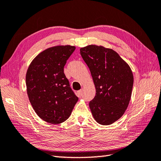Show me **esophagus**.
<instances>
[{"label": "esophagus", "instance_id": "esophagus-1", "mask_svg": "<svg viewBox=\"0 0 161 161\" xmlns=\"http://www.w3.org/2000/svg\"><path fill=\"white\" fill-rule=\"evenodd\" d=\"M78 96H81L82 94H83V91H82V90L78 91Z\"/></svg>", "mask_w": 161, "mask_h": 161}]
</instances>
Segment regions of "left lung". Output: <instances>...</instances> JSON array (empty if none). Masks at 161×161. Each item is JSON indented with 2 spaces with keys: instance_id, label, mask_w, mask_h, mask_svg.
I'll list each match as a JSON object with an SVG mask.
<instances>
[{
  "instance_id": "left-lung-1",
  "label": "left lung",
  "mask_w": 161,
  "mask_h": 161,
  "mask_svg": "<svg viewBox=\"0 0 161 161\" xmlns=\"http://www.w3.org/2000/svg\"><path fill=\"white\" fill-rule=\"evenodd\" d=\"M80 51L96 87V96L89 104L92 115L103 125L112 124L129 105L134 84L132 71L113 49L92 45Z\"/></svg>"
}]
</instances>
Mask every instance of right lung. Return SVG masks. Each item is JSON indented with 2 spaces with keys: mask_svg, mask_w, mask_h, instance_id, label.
I'll return each instance as SVG.
<instances>
[{
  "mask_svg": "<svg viewBox=\"0 0 161 161\" xmlns=\"http://www.w3.org/2000/svg\"><path fill=\"white\" fill-rule=\"evenodd\" d=\"M75 49L65 45L45 49L36 57L27 69L28 97L35 112L47 123L64 122L78 101L64 74V67Z\"/></svg>",
  "mask_w": 161,
  "mask_h": 161,
  "instance_id": "obj_1",
  "label": "right lung"
}]
</instances>
